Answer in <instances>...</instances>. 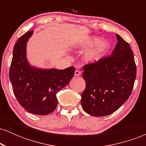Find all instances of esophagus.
<instances>
[{"mask_svg":"<svg viewBox=\"0 0 146 146\" xmlns=\"http://www.w3.org/2000/svg\"><path fill=\"white\" fill-rule=\"evenodd\" d=\"M74 75L75 76H80V75H81V72L79 71V70H75Z\"/></svg>","mask_w":146,"mask_h":146,"instance_id":"1","label":"esophagus"}]
</instances>
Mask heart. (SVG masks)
Masks as SVG:
<instances>
[{
  "label": "heart",
  "instance_id": "heart-1",
  "mask_svg": "<svg viewBox=\"0 0 146 146\" xmlns=\"http://www.w3.org/2000/svg\"><path fill=\"white\" fill-rule=\"evenodd\" d=\"M95 46L84 54V60L88 63H95L106 54L109 51L110 44L109 42L107 40H102V38L100 37L94 36L88 40L86 43L83 44H80V46L82 48L91 47Z\"/></svg>",
  "mask_w": 146,
  "mask_h": 146
}]
</instances>
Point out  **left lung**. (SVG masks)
I'll return each mask as SVG.
<instances>
[{
  "label": "left lung",
  "instance_id": "1",
  "mask_svg": "<svg viewBox=\"0 0 146 146\" xmlns=\"http://www.w3.org/2000/svg\"><path fill=\"white\" fill-rule=\"evenodd\" d=\"M117 43L109 57L83 66L86 88L81 104L92 116L113 113L131 95L137 75L134 54L128 42L116 34Z\"/></svg>",
  "mask_w": 146,
  "mask_h": 146
}]
</instances>
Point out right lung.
Instances as JSON below:
<instances>
[{
  "instance_id": "add662e5",
  "label": "right lung",
  "mask_w": 146,
  "mask_h": 146,
  "mask_svg": "<svg viewBox=\"0 0 146 146\" xmlns=\"http://www.w3.org/2000/svg\"><path fill=\"white\" fill-rule=\"evenodd\" d=\"M33 33H26L16 42L9 76L20 104L30 113L46 115L56 108V94L69 83L75 68L42 69L31 66L27 58L26 48Z\"/></svg>"
}]
</instances>
